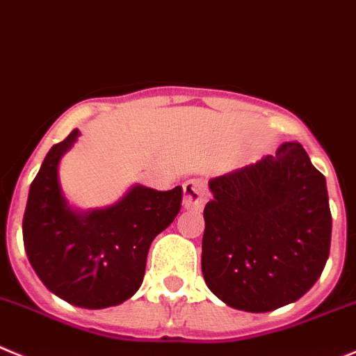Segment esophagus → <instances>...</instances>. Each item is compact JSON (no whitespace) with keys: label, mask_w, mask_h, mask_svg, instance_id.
<instances>
[{"label":"esophagus","mask_w":356,"mask_h":356,"mask_svg":"<svg viewBox=\"0 0 356 356\" xmlns=\"http://www.w3.org/2000/svg\"><path fill=\"white\" fill-rule=\"evenodd\" d=\"M207 202V193H205L204 182L198 179H189L184 182V200L182 205L184 209H191V211H200L204 204Z\"/></svg>","instance_id":"1"}]
</instances>
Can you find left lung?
<instances>
[{
  "instance_id": "8db88e82",
  "label": "left lung",
  "mask_w": 356,
  "mask_h": 356,
  "mask_svg": "<svg viewBox=\"0 0 356 356\" xmlns=\"http://www.w3.org/2000/svg\"><path fill=\"white\" fill-rule=\"evenodd\" d=\"M202 274L225 304L268 313L298 300L330 253L327 181L298 142L209 181Z\"/></svg>"
}]
</instances>
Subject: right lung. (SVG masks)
Returning a JSON list of instances; mask_svg holds the SVG:
<instances>
[{
    "instance_id": "right-lung-1",
    "label": "right lung",
    "mask_w": 356,
    "mask_h": 356,
    "mask_svg": "<svg viewBox=\"0 0 356 356\" xmlns=\"http://www.w3.org/2000/svg\"><path fill=\"white\" fill-rule=\"evenodd\" d=\"M73 129L52 145L31 182L22 219L24 249L45 286L77 307L119 305L144 281L151 242L181 211L182 188L137 184L105 209H72L59 184V161L77 142Z\"/></svg>"
}]
</instances>
